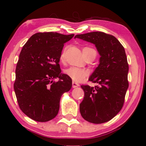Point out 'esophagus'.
Here are the masks:
<instances>
[{
  "label": "esophagus",
  "instance_id": "1",
  "mask_svg": "<svg viewBox=\"0 0 146 146\" xmlns=\"http://www.w3.org/2000/svg\"><path fill=\"white\" fill-rule=\"evenodd\" d=\"M79 85L78 84V83L73 81V83H72V87H73V88H76V87H79Z\"/></svg>",
  "mask_w": 146,
  "mask_h": 146
}]
</instances>
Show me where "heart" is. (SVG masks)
<instances>
[{"label": "heart", "instance_id": "1", "mask_svg": "<svg viewBox=\"0 0 146 146\" xmlns=\"http://www.w3.org/2000/svg\"><path fill=\"white\" fill-rule=\"evenodd\" d=\"M92 53H96V50L93 48L89 47H84L83 48V53L85 57H87V56L91 55ZM65 49L62 52L60 59L61 61H63L65 60ZM65 74L71 78L72 80L76 81V82H81L85 79V77L88 75V71L84 69L81 68L76 67H71L66 69L64 71Z\"/></svg>", "mask_w": 146, "mask_h": 146}]
</instances>
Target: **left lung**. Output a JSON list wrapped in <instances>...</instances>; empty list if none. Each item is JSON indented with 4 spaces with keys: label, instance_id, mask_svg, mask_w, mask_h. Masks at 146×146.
I'll return each mask as SVG.
<instances>
[{
    "label": "left lung",
    "instance_id": "obj_1",
    "mask_svg": "<svg viewBox=\"0 0 146 146\" xmlns=\"http://www.w3.org/2000/svg\"><path fill=\"white\" fill-rule=\"evenodd\" d=\"M96 45L101 57L89 81L98 85H81L84 98L79 105L81 115L93 123H103L117 115L123 106L129 87V65L124 47L115 36L103 32L77 35Z\"/></svg>",
    "mask_w": 146,
    "mask_h": 146
}]
</instances>
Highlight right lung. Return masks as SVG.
I'll list each match as a JSON object with an SVG mask.
<instances>
[{"instance_id": "1", "label": "right lung", "mask_w": 146, "mask_h": 146, "mask_svg": "<svg viewBox=\"0 0 146 146\" xmlns=\"http://www.w3.org/2000/svg\"><path fill=\"white\" fill-rule=\"evenodd\" d=\"M74 34L37 33L29 38L19 55L14 89L19 108L36 121L56 117L61 97L72 87L70 77L61 73L60 57L64 43ZM59 78L55 82L53 80Z\"/></svg>"}]
</instances>
